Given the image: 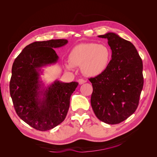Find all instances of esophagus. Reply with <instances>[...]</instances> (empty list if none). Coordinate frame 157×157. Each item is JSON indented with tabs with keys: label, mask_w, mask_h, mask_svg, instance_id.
I'll list each match as a JSON object with an SVG mask.
<instances>
[{
	"label": "esophagus",
	"mask_w": 157,
	"mask_h": 157,
	"mask_svg": "<svg viewBox=\"0 0 157 157\" xmlns=\"http://www.w3.org/2000/svg\"><path fill=\"white\" fill-rule=\"evenodd\" d=\"M78 83H79V84H82L86 82V80L82 79V78H80V79L78 80Z\"/></svg>",
	"instance_id": "obj_1"
}]
</instances>
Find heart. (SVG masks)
<instances>
[{"mask_svg":"<svg viewBox=\"0 0 157 157\" xmlns=\"http://www.w3.org/2000/svg\"><path fill=\"white\" fill-rule=\"evenodd\" d=\"M112 51L105 44L87 42L76 45L70 51L67 69L81 66L82 72L88 77H95L103 73L111 62Z\"/></svg>","mask_w":157,"mask_h":157,"instance_id":"obj_1","label":"heart"}]
</instances>
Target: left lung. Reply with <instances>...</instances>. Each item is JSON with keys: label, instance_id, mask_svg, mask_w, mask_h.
<instances>
[{"label": "left lung", "instance_id": "1", "mask_svg": "<svg viewBox=\"0 0 157 157\" xmlns=\"http://www.w3.org/2000/svg\"><path fill=\"white\" fill-rule=\"evenodd\" d=\"M99 38L107 39L112 57L107 70L89 80L93 86L91 105L99 120L117 124L134 113L144 86L143 63L132 42L114 33Z\"/></svg>", "mask_w": 157, "mask_h": 157}]
</instances>
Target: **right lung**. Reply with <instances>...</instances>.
Here are the masks:
<instances>
[{"instance_id": "add662e5", "label": "right lung", "mask_w": 157, "mask_h": 157, "mask_svg": "<svg viewBox=\"0 0 157 157\" xmlns=\"http://www.w3.org/2000/svg\"><path fill=\"white\" fill-rule=\"evenodd\" d=\"M67 42L66 39L33 42L13 61L10 93L14 109L21 120L37 130H49L65 120L71 96L78 84L56 80L43 88L39 80L40 67L58 60L53 48Z\"/></svg>"}]
</instances>
